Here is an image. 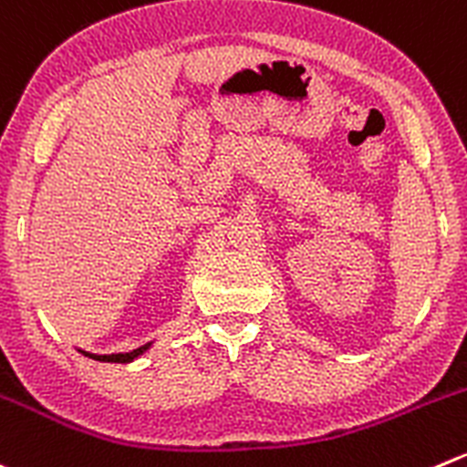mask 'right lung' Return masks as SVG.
I'll return each mask as SVG.
<instances>
[{
  "mask_svg": "<svg viewBox=\"0 0 467 467\" xmlns=\"http://www.w3.org/2000/svg\"><path fill=\"white\" fill-rule=\"evenodd\" d=\"M148 347H150V344H143V347L134 348V351H130V354L95 356V354H86V351H84V354H86V356H90V358H93V360H102V363H132V360H134V358H139V356H141Z\"/></svg>",
  "mask_w": 467,
  "mask_h": 467,
  "instance_id": "add662e5",
  "label": "right lung"
}]
</instances>
